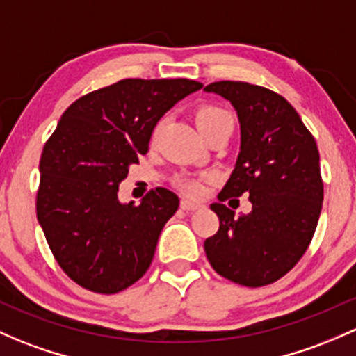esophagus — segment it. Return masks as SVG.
<instances>
[{
    "mask_svg": "<svg viewBox=\"0 0 356 356\" xmlns=\"http://www.w3.org/2000/svg\"><path fill=\"white\" fill-rule=\"evenodd\" d=\"M203 204L197 203V201H193V200H188V197H184V200L181 201V208L186 209V211H191V209H197L201 208Z\"/></svg>",
    "mask_w": 356,
    "mask_h": 356,
    "instance_id": "esophagus-1",
    "label": "esophagus"
}]
</instances>
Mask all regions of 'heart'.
Listing matches in <instances>:
<instances>
[{
    "mask_svg": "<svg viewBox=\"0 0 356 356\" xmlns=\"http://www.w3.org/2000/svg\"><path fill=\"white\" fill-rule=\"evenodd\" d=\"M232 115L228 114L225 109H220V107L215 106H207L201 107L200 111L196 112V122L200 131H207L213 126L220 124L223 121H230ZM179 188L186 193L191 194V196H200V194L204 193L207 189V177H179L177 179Z\"/></svg>",
    "mask_w": 356,
    "mask_h": 356,
    "instance_id": "b5f03b06",
    "label": "heart"
}]
</instances>
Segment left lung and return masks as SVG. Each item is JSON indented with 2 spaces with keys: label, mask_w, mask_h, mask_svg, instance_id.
I'll use <instances>...</instances> for the list:
<instances>
[{
  "label": "left lung",
  "mask_w": 356,
  "mask_h": 356,
  "mask_svg": "<svg viewBox=\"0 0 356 356\" xmlns=\"http://www.w3.org/2000/svg\"><path fill=\"white\" fill-rule=\"evenodd\" d=\"M207 92L237 111L241 153L213 203L220 228L204 241L218 275L244 286H264L285 276L309 247L323 208L319 149L298 112L273 90L245 81H215ZM250 194L253 211L235 217L222 201Z\"/></svg>",
  "instance_id": "8db88e82"
}]
</instances>
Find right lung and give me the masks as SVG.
<instances>
[{
  "label": "right lung",
  "mask_w": 356,
  "mask_h": 356,
  "mask_svg": "<svg viewBox=\"0 0 356 356\" xmlns=\"http://www.w3.org/2000/svg\"><path fill=\"white\" fill-rule=\"evenodd\" d=\"M201 87L188 78H126L80 97L61 115L40 155L37 220L74 283L109 295L147 273L179 197L156 188L140 204H122L119 184L148 152L160 118Z\"/></svg>",
  "instance_id": "1"
}]
</instances>
